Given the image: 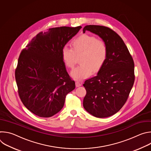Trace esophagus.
Segmentation results:
<instances>
[{
    "mask_svg": "<svg viewBox=\"0 0 151 151\" xmlns=\"http://www.w3.org/2000/svg\"><path fill=\"white\" fill-rule=\"evenodd\" d=\"M81 85H82V83L81 82H80L79 81H76V87H80V86H81Z\"/></svg>",
    "mask_w": 151,
    "mask_h": 151,
    "instance_id": "34e87169",
    "label": "esophagus"
}]
</instances>
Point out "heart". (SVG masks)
Segmentation results:
<instances>
[{
    "instance_id": "obj_1",
    "label": "heart",
    "mask_w": 151,
    "mask_h": 151,
    "mask_svg": "<svg viewBox=\"0 0 151 151\" xmlns=\"http://www.w3.org/2000/svg\"><path fill=\"white\" fill-rule=\"evenodd\" d=\"M72 48L64 46L61 50V58L68 68L75 65L77 55H80V65L71 72L72 76L77 80H81L91 76L93 72H97L104 64L108 50L106 43L96 37L87 34L75 38L72 43Z\"/></svg>"
}]
</instances>
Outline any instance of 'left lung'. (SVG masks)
I'll use <instances>...</instances> for the list:
<instances>
[{"instance_id": "1", "label": "left lung", "mask_w": 151, "mask_h": 151, "mask_svg": "<svg viewBox=\"0 0 151 151\" xmlns=\"http://www.w3.org/2000/svg\"><path fill=\"white\" fill-rule=\"evenodd\" d=\"M90 31L106 43V61L97 75L83 84L87 94L84 109L97 118H106L118 112L125 103L134 82V63L122 38L114 30L102 26L88 25Z\"/></svg>"}]
</instances>
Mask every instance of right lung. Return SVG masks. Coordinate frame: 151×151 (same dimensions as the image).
<instances>
[{
  "label": "right lung",
  "instance_id": "obj_1",
  "mask_svg": "<svg viewBox=\"0 0 151 151\" xmlns=\"http://www.w3.org/2000/svg\"><path fill=\"white\" fill-rule=\"evenodd\" d=\"M81 28L63 26L40 32L21 52L15 72L18 94L36 115L48 118L57 114L66 95L75 88L61 52Z\"/></svg>",
  "mask_w": 151,
  "mask_h": 151
}]
</instances>
